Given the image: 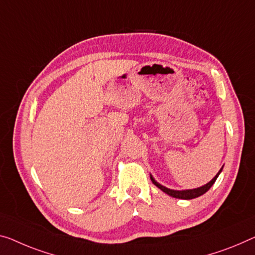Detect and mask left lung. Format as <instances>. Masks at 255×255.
Masks as SVG:
<instances>
[{"mask_svg":"<svg viewBox=\"0 0 255 255\" xmlns=\"http://www.w3.org/2000/svg\"><path fill=\"white\" fill-rule=\"evenodd\" d=\"M221 171H222V167H221V170L218 172L217 175H215V177L212 180H211L209 183H206V185L199 187V188H195V189H188V190H172V189H168V188L159 185L157 181H155V179L152 178L151 175H150V179H151L152 183H154L156 187H158L160 190H163L164 193H166L167 195L172 196V197L181 198V199H193V198H196V197H199V196H202L203 194H205L206 191L209 190L211 187H212V185L215 182V180H217V178L219 177V174H220Z\"/></svg>","mask_w":255,"mask_h":255,"instance_id":"left-lung-1","label":"left lung"}]
</instances>
